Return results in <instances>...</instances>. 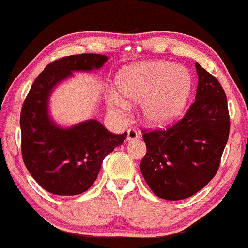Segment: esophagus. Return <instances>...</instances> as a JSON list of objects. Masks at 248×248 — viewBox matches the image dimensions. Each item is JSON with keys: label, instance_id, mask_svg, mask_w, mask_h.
Returning a JSON list of instances; mask_svg holds the SVG:
<instances>
[{"label": "esophagus", "instance_id": "esophagus-1", "mask_svg": "<svg viewBox=\"0 0 248 248\" xmlns=\"http://www.w3.org/2000/svg\"><path fill=\"white\" fill-rule=\"evenodd\" d=\"M140 137V134L137 133L136 129H134V128H129V129L127 130V140L128 141H135Z\"/></svg>", "mask_w": 248, "mask_h": 248}]
</instances>
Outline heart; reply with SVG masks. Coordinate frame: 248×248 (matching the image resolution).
I'll return each mask as SVG.
<instances>
[{"label":"heart","instance_id":"b5f03b06","mask_svg":"<svg viewBox=\"0 0 248 248\" xmlns=\"http://www.w3.org/2000/svg\"><path fill=\"white\" fill-rule=\"evenodd\" d=\"M116 88L124 98L142 103L145 121L165 126L183 114L193 89L189 71L168 61H145L124 68L116 77ZM113 111L124 113L129 104L119 94L109 95Z\"/></svg>","mask_w":248,"mask_h":248}]
</instances>
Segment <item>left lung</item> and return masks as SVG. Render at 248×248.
I'll return each mask as SVG.
<instances>
[{"label": "left lung", "mask_w": 248, "mask_h": 248, "mask_svg": "<svg viewBox=\"0 0 248 248\" xmlns=\"http://www.w3.org/2000/svg\"><path fill=\"white\" fill-rule=\"evenodd\" d=\"M195 100L185 115L165 129H143L147 154L141 172L151 190L171 201L201 190L218 171L230 133L224 89L215 76L195 64Z\"/></svg>", "instance_id": "obj_1"}]
</instances>
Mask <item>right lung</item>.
Returning <instances> with one entry per match:
<instances>
[{
	"label": "right lung",
	"mask_w": 248,
	"mask_h": 248,
	"mask_svg": "<svg viewBox=\"0 0 248 248\" xmlns=\"http://www.w3.org/2000/svg\"><path fill=\"white\" fill-rule=\"evenodd\" d=\"M107 61L101 54L60 58L45 68L30 89L20 112L22 156L26 169L47 192L77 195L92 186L107 155L121 145L127 133L115 135L95 120L62 129L50 121V91L71 71H90Z\"/></svg>",
	"instance_id": "obj_1"
}]
</instances>
